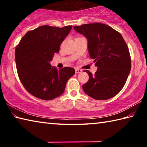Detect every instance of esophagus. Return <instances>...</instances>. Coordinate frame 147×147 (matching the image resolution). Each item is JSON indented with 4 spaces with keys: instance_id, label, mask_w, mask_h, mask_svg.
<instances>
[{
    "instance_id": "34e87169",
    "label": "esophagus",
    "mask_w": 147,
    "mask_h": 147,
    "mask_svg": "<svg viewBox=\"0 0 147 147\" xmlns=\"http://www.w3.org/2000/svg\"><path fill=\"white\" fill-rule=\"evenodd\" d=\"M75 72L76 74H78V73H81L82 72V70H81V69H75Z\"/></svg>"
}]
</instances>
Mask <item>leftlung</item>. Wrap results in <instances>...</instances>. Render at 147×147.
<instances>
[{
    "mask_svg": "<svg viewBox=\"0 0 147 147\" xmlns=\"http://www.w3.org/2000/svg\"><path fill=\"white\" fill-rule=\"evenodd\" d=\"M74 29L88 39L90 58L97 71H89L88 82L82 86L85 93L96 100H108L117 95L125 84L131 70L127 45L119 32L102 23L74 26Z\"/></svg>",
    "mask_w": 147,
    "mask_h": 147,
    "instance_id": "obj_1",
    "label": "left lung"
}]
</instances>
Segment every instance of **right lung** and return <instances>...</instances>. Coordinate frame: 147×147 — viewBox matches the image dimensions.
Wrapping results in <instances>:
<instances>
[{
    "label": "right lung",
    "instance_id": "right-lung-1",
    "mask_svg": "<svg viewBox=\"0 0 147 147\" xmlns=\"http://www.w3.org/2000/svg\"><path fill=\"white\" fill-rule=\"evenodd\" d=\"M72 26L44 25L24 35L16 49L17 73L22 84L36 97L44 100L60 96L68 80L75 73L71 67L58 69L50 63L69 34Z\"/></svg>",
    "mask_w": 147,
    "mask_h": 147
}]
</instances>
